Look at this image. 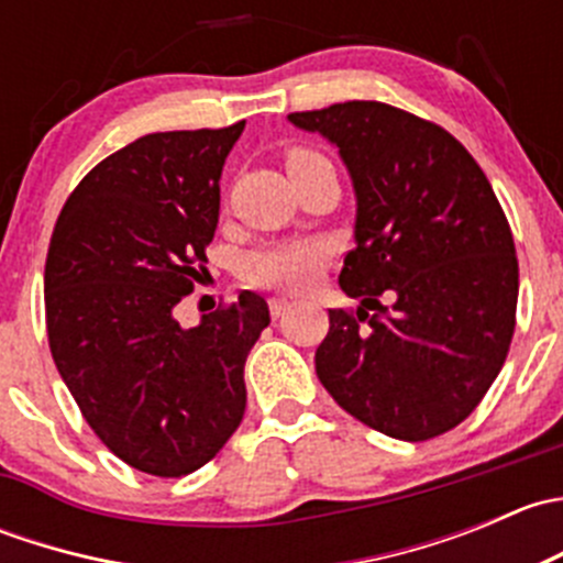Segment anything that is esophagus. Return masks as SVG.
<instances>
[{
	"label": "esophagus",
	"instance_id": "obj_1",
	"mask_svg": "<svg viewBox=\"0 0 563 563\" xmlns=\"http://www.w3.org/2000/svg\"><path fill=\"white\" fill-rule=\"evenodd\" d=\"M288 308H291V305H288V299H269V313H272V318L286 316Z\"/></svg>",
	"mask_w": 563,
	"mask_h": 563
}]
</instances>
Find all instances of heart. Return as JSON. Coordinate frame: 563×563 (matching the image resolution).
Here are the masks:
<instances>
[{
	"mask_svg": "<svg viewBox=\"0 0 563 563\" xmlns=\"http://www.w3.org/2000/svg\"><path fill=\"white\" fill-rule=\"evenodd\" d=\"M316 152L305 150V146H294L286 155V166L294 168L299 163L313 161ZM329 245L321 240H288L277 242V245H266L253 250L242 258L240 277L250 286H266L280 288V291H305L310 283L316 280L318 269L327 264Z\"/></svg>",
	"mask_w": 563,
	"mask_h": 563,
	"instance_id": "b5f03b06",
	"label": "heart"
}]
</instances>
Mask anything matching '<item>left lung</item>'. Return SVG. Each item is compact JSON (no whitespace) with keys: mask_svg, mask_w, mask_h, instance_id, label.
Returning a JSON list of instances; mask_svg holds the SVG:
<instances>
[{"mask_svg":"<svg viewBox=\"0 0 563 563\" xmlns=\"http://www.w3.org/2000/svg\"><path fill=\"white\" fill-rule=\"evenodd\" d=\"M332 141L356 190V247L316 373L378 433L457 428L501 373L515 334L518 255L479 163L441 124L378 100L288 113Z\"/></svg>","mask_w":563,"mask_h":563,"instance_id":"1","label":"left lung"}]
</instances>
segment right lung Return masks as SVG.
<instances>
[{"label": "right lung", "mask_w": 563, "mask_h": 563, "mask_svg": "<svg viewBox=\"0 0 563 563\" xmlns=\"http://www.w3.org/2000/svg\"><path fill=\"white\" fill-rule=\"evenodd\" d=\"M245 122L150 133L100 161L62 207L45 258V329L62 382L119 460L185 476L245 417V362L269 323L253 291L192 329L174 308L207 275L220 174Z\"/></svg>", "instance_id": "right-lung-1"}]
</instances>
